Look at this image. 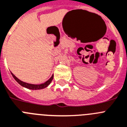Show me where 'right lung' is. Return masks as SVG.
I'll use <instances>...</instances> for the list:
<instances>
[{"label": "right lung", "mask_w": 127, "mask_h": 127, "mask_svg": "<svg viewBox=\"0 0 127 127\" xmlns=\"http://www.w3.org/2000/svg\"><path fill=\"white\" fill-rule=\"evenodd\" d=\"M11 75H13V78L15 79L16 82L20 84L22 86L24 87V88H26L27 89H29V90H41V89H43V88H45L46 87H47L48 85L50 84L51 83L52 80L53 78H54V75H52L51 77H50V79H48L47 80V82H45V83H43V84H28V83H26V82H24L22 80H19V79H18L17 77L14 74H13L11 73Z\"/></svg>", "instance_id": "obj_1"}]
</instances>
